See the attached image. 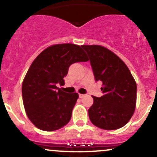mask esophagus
I'll use <instances>...</instances> for the list:
<instances>
[{"label":"esophagus","instance_id":"1","mask_svg":"<svg viewBox=\"0 0 157 157\" xmlns=\"http://www.w3.org/2000/svg\"><path fill=\"white\" fill-rule=\"evenodd\" d=\"M84 96H85V95L82 94H79V97H80V98H83Z\"/></svg>","mask_w":157,"mask_h":157}]
</instances>
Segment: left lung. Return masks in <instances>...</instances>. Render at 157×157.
<instances>
[{
  "label": "left lung",
  "instance_id": "obj_1",
  "mask_svg": "<svg viewBox=\"0 0 157 157\" xmlns=\"http://www.w3.org/2000/svg\"><path fill=\"white\" fill-rule=\"evenodd\" d=\"M89 56L94 79L102 82L101 97L92 96L89 109L91 122L105 130H116L130 120L136 108V84L117 55L103 46L82 45Z\"/></svg>",
  "mask_w": 157,
  "mask_h": 157
}]
</instances>
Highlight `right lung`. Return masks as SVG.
<instances>
[{
  "label": "right lung",
  "mask_w": 157,
  "mask_h": 157,
  "mask_svg": "<svg viewBox=\"0 0 157 157\" xmlns=\"http://www.w3.org/2000/svg\"><path fill=\"white\" fill-rule=\"evenodd\" d=\"M89 60L80 46L56 44L44 50L35 59L22 84L23 105L27 117L37 128L60 129L71 117L79 95L57 87L64 83L71 64Z\"/></svg>",
  "instance_id": "1"
}]
</instances>
